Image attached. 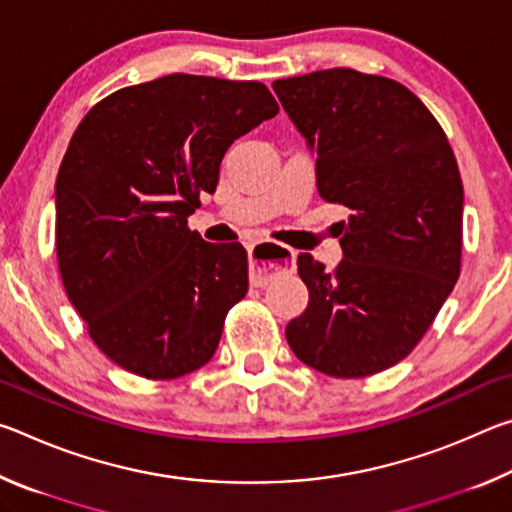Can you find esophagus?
Returning <instances> with one entry per match:
<instances>
[{
  "mask_svg": "<svg viewBox=\"0 0 512 512\" xmlns=\"http://www.w3.org/2000/svg\"><path fill=\"white\" fill-rule=\"evenodd\" d=\"M250 255V284L253 287H266L277 273L289 271V266L296 259V253L282 244L273 241H259L248 250Z\"/></svg>",
  "mask_w": 512,
  "mask_h": 512,
  "instance_id": "obj_1",
  "label": "esophagus"
}]
</instances>
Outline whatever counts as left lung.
I'll return each instance as SVG.
<instances>
[{"mask_svg": "<svg viewBox=\"0 0 512 512\" xmlns=\"http://www.w3.org/2000/svg\"><path fill=\"white\" fill-rule=\"evenodd\" d=\"M316 153L327 203L350 207L334 271L309 253V305L287 325L293 354L329 377L395 366L427 332L461 275L463 183L427 106L386 76L334 67L273 83Z\"/></svg>", "mask_w": 512, "mask_h": 512, "instance_id": "1", "label": "left lung"}]
</instances>
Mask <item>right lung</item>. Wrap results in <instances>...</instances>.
<instances>
[{
  "instance_id": "obj_1",
  "label": "right lung",
  "mask_w": 512,
  "mask_h": 512,
  "mask_svg": "<svg viewBox=\"0 0 512 512\" xmlns=\"http://www.w3.org/2000/svg\"><path fill=\"white\" fill-rule=\"evenodd\" d=\"M277 110L264 83L169 74L112 92L76 128L56 178L58 268L117 366L158 381L212 359L248 253L203 241L187 216L230 144Z\"/></svg>"
}]
</instances>
